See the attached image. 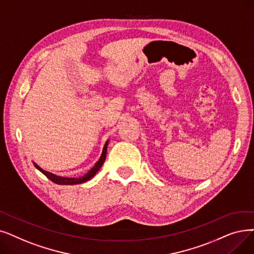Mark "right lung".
Wrapping results in <instances>:
<instances>
[{
    "label": "right lung",
    "mask_w": 254,
    "mask_h": 254,
    "mask_svg": "<svg viewBox=\"0 0 254 254\" xmlns=\"http://www.w3.org/2000/svg\"><path fill=\"white\" fill-rule=\"evenodd\" d=\"M108 143H109V140L106 142V144H105V146H104V148H103V152H102V156H101V158H100V160H98L96 163H95V165L94 166L88 171L85 175H83V176H81V178H64V176H59V175H56V174H54V173H51V172H49V171H46V170H43L42 168H40L38 165L35 163V162H33V164H34V166L40 171V172H42L43 174H45L47 178L49 179V180H51L53 183H55V184H58V185H78V184H82V183H85V182H87V181H89L90 179H92L93 176L96 174V172L101 169V167L103 166V164H104V162H105V160H106V156H107V146H108Z\"/></svg>",
    "instance_id": "1"
}]
</instances>
